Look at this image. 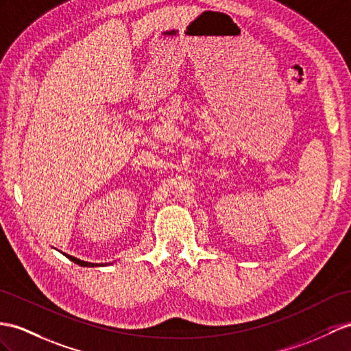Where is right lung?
I'll use <instances>...</instances> for the list:
<instances>
[{
	"instance_id": "add662e5",
	"label": "right lung",
	"mask_w": 351,
	"mask_h": 351,
	"mask_svg": "<svg viewBox=\"0 0 351 351\" xmlns=\"http://www.w3.org/2000/svg\"><path fill=\"white\" fill-rule=\"evenodd\" d=\"M71 261H74L75 264H78V265H82V267H95V264H92V263H86V261H82V259H77V258H74V256H69V255H66Z\"/></svg>"
}]
</instances>
